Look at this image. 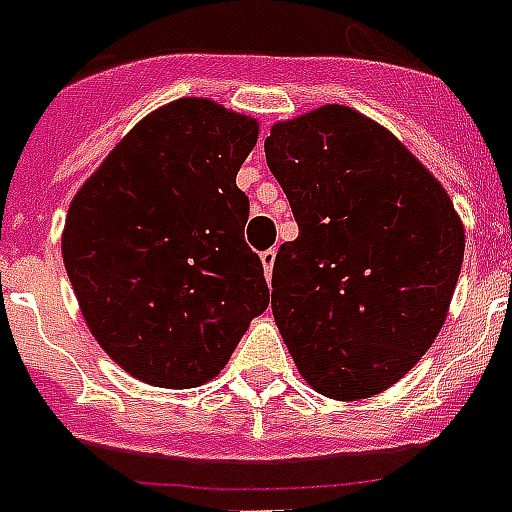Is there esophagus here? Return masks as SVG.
<instances>
[{"label": "esophagus", "mask_w": 512, "mask_h": 512, "mask_svg": "<svg viewBox=\"0 0 512 512\" xmlns=\"http://www.w3.org/2000/svg\"><path fill=\"white\" fill-rule=\"evenodd\" d=\"M260 260H263V270H265V278H273V263H276V249H265L263 255H260Z\"/></svg>", "instance_id": "1"}]
</instances>
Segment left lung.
Segmentation results:
<instances>
[{"mask_svg": "<svg viewBox=\"0 0 512 512\" xmlns=\"http://www.w3.org/2000/svg\"><path fill=\"white\" fill-rule=\"evenodd\" d=\"M265 158L299 223L273 265L278 330L317 393L372 398L445 325L466 249L461 216L393 132L341 103L273 124Z\"/></svg>", "mask_w": 512, "mask_h": 512, "instance_id": "1", "label": "left lung"}]
</instances>
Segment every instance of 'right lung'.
<instances>
[{
	"instance_id": "obj_1",
	"label": "right lung",
	"mask_w": 512,
	"mask_h": 512,
	"mask_svg": "<svg viewBox=\"0 0 512 512\" xmlns=\"http://www.w3.org/2000/svg\"><path fill=\"white\" fill-rule=\"evenodd\" d=\"M260 124L176 98L132 127L72 197L62 257L101 349L156 388H197L268 309L236 171Z\"/></svg>"
}]
</instances>
